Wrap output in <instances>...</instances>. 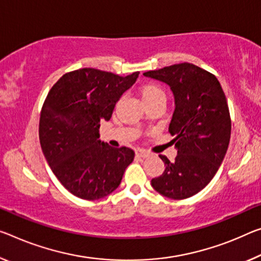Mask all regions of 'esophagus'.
<instances>
[{
	"label": "esophagus",
	"instance_id": "obj_1",
	"mask_svg": "<svg viewBox=\"0 0 261 261\" xmlns=\"http://www.w3.org/2000/svg\"><path fill=\"white\" fill-rule=\"evenodd\" d=\"M136 155L140 156V158H147V156H150V153L145 150H142V148H139V150L136 151Z\"/></svg>",
	"mask_w": 261,
	"mask_h": 261
}]
</instances>
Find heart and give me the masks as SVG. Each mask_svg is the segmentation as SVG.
<instances>
[{
    "label": "heart",
    "mask_w": 261,
    "mask_h": 261,
    "mask_svg": "<svg viewBox=\"0 0 261 261\" xmlns=\"http://www.w3.org/2000/svg\"><path fill=\"white\" fill-rule=\"evenodd\" d=\"M139 94L146 107L155 105V103H166L167 100L166 92L163 89V87L156 84H151V82L140 87Z\"/></svg>",
    "instance_id": "b5f03b06"
}]
</instances>
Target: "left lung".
Masks as SVG:
<instances>
[{
  "mask_svg": "<svg viewBox=\"0 0 261 261\" xmlns=\"http://www.w3.org/2000/svg\"><path fill=\"white\" fill-rule=\"evenodd\" d=\"M144 75L167 84L175 100L168 131L177 155L174 161L159 155L165 171L151 185L161 195L184 200L212 181L225 156L231 136L225 94L214 74L194 64H175Z\"/></svg>",
  "mask_w": 261,
  "mask_h": 261,
  "instance_id": "8db88e82",
  "label": "left lung"
}]
</instances>
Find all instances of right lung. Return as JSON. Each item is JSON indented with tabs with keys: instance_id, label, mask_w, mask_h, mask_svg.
<instances>
[{
	"instance_id": "obj_1",
	"label": "right lung",
	"mask_w": 261,
	"mask_h": 261,
	"mask_svg": "<svg viewBox=\"0 0 261 261\" xmlns=\"http://www.w3.org/2000/svg\"><path fill=\"white\" fill-rule=\"evenodd\" d=\"M138 75L81 68L64 74L49 89L40 111V146L57 179L73 195L98 200L121 184L135 152L102 143L98 127Z\"/></svg>"
}]
</instances>
